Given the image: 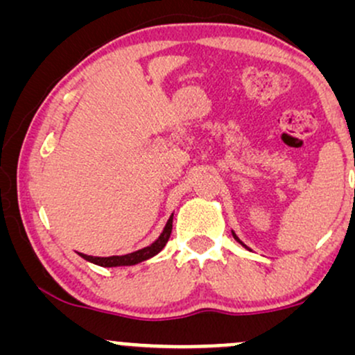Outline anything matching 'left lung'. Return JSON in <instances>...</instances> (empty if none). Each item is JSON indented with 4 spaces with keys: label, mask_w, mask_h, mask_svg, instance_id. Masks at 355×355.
<instances>
[{
    "label": "left lung",
    "mask_w": 355,
    "mask_h": 355,
    "mask_svg": "<svg viewBox=\"0 0 355 355\" xmlns=\"http://www.w3.org/2000/svg\"><path fill=\"white\" fill-rule=\"evenodd\" d=\"M232 235H234V239H235V240H237V242L240 243V245H242V247H245V248H247V250H250V252H252V248H250V247H247V245H245V243H243V242H242V240H240V239L237 237V234H235V232H234V230H232Z\"/></svg>",
    "instance_id": "left-lung-1"
}]
</instances>
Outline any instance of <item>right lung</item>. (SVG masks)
I'll return each mask as SVG.
<instances>
[{"label": "right lung", "mask_w": 355, "mask_h": 355, "mask_svg": "<svg viewBox=\"0 0 355 355\" xmlns=\"http://www.w3.org/2000/svg\"><path fill=\"white\" fill-rule=\"evenodd\" d=\"M172 227H173V214L170 215V218L166 220L164 230L162 234L158 235V239L155 242L150 243L148 247L140 248V250L132 252V254L126 255H112V257H93V255H87V254H80L81 259L88 260V262L95 263V266L100 267H130V266H137V263L145 262V260L152 259L157 254H160L164 250V247L168 242L170 234H172Z\"/></svg>", "instance_id": "right-lung-1"}]
</instances>
